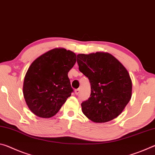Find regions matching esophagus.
<instances>
[{
	"mask_svg": "<svg viewBox=\"0 0 155 155\" xmlns=\"http://www.w3.org/2000/svg\"><path fill=\"white\" fill-rule=\"evenodd\" d=\"M79 92H80V89H77V90H74V93L76 95H78V94H79Z\"/></svg>",
	"mask_w": 155,
	"mask_h": 155,
	"instance_id": "34e87169",
	"label": "esophagus"
}]
</instances>
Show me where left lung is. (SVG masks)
Wrapping results in <instances>:
<instances>
[{"label":"left lung","mask_w":155,"mask_h":155,"mask_svg":"<svg viewBox=\"0 0 155 155\" xmlns=\"http://www.w3.org/2000/svg\"><path fill=\"white\" fill-rule=\"evenodd\" d=\"M77 63L91 83L90 97L81 103L83 114L96 123L117 117L132 96V81L126 68L104 52L78 54Z\"/></svg>","instance_id":"left-lung-1"}]
</instances>
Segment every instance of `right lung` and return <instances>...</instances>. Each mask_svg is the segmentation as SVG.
<instances>
[{
    "label": "right lung",
    "mask_w": 155,
    "mask_h": 155,
    "mask_svg": "<svg viewBox=\"0 0 155 155\" xmlns=\"http://www.w3.org/2000/svg\"><path fill=\"white\" fill-rule=\"evenodd\" d=\"M77 61L74 52L56 48L38 57L28 68L23 94L28 109L37 116H54L73 89L68 73Z\"/></svg>",
    "instance_id": "1"
}]
</instances>
